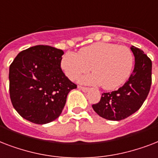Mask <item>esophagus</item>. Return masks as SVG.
<instances>
[{
    "instance_id": "34e87169",
    "label": "esophagus",
    "mask_w": 158,
    "mask_h": 158,
    "mask_svg": "<svg viewBox=\"0 0 158 158\" xmlns=\"http://www.w3.org/2000/svg\"><path fill=\"white\" fill-rule=\"evenodd\" d=\"M78 88H79V89H80V90H82L83 92H87V91H89V90H90V89H89V88H87V87H84V86H80V85H79V86H78Z\"/></svg>"
}]
</instances>
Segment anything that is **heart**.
Returning a JSON list of instances; mask_svg holds the SVG:
<instances>
[{
	"label": "heart",
	"mask_w": 158,
	"mask_h": 158,
	"mask_svg": "<svg viewBox=\"0 0 158 158\" xmlns=\"http://www.w3.org/2000/svg\"><path fill=\"white\" fill-rule=\"evenodd\" d=\"M134 55L129 48L114 44L97 43L78 52H67L61 60V68L70 80L76 81L90 68L94 72L83 77L81 82L101 85L114 90L125 83L134 68Z\"/></svg>",
	"instance_id": "obj_1"
}]
</instances>
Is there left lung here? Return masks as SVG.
I'll return each instance as SVG.
<instances>
[{"label": "left lung", "mask_w": 158, "mask_h": 158, "mask_svg": "<svg viewBox=\"0 0 158 158\" xmlns=\"http://www.w3.org/2000/svg\"><path fill=\"white\" fill-rule=\"evenodd\" d=\"M134 68L122 87L103 93L100 102L93 105L96 114L108 120L118 121L139 110L148 95L152 84V61L143 50L131 46Z\"/></svg>", "instance_id": "obj_1"}]
</instances>
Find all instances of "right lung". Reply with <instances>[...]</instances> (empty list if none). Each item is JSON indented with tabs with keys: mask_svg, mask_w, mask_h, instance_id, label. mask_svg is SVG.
<instances>
[{
	"mask_svg": "<svg viewBox=\"0 0 158 158\" xmlns=\"http://www.w3.org/2000/svg\"><path fill=\"white\" fill-rule=\"evenodd\" d=\"M64 52L48 45L21 51L10 66V96L27 120L44 124L58 118L70 90L77 88L61 69Z\"/></svg>",
	"mask_w": 158,
	"mask_h": 158,
	"instance_id": "obj_1",
	"label": "right lung"
}]
</instances>
